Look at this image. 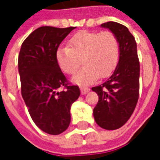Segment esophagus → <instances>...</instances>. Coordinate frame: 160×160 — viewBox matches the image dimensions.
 Returning <instances> with one entry per match:
<instances>
[{"mask_svg": "<svg viewBox=\"0 0 160 160\" xmlns=\"http://www.w3.org/2000/svg\"><path fill=\"white\" fill-rule=\"evenodd\" d=\"M90 91V89L88 88V87H80V92H81V94H87L88 92Z\"/></svg>", "mask_w": 160, "mask_h": 160, "instance_id": "obj_1", "label": "esophagus"}]
</instances>
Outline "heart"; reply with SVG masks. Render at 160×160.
I'll use <instances>...</instances> for the list:
<instances>
[{"label":"heart","mask_w":160,"mask_h":160,"mask_svg":"<svg viewBox=\"0 0 160 160\" xmlns=\"http://www.w3.org/2000/svg\"><path fill=\"white\" fill-rule=\"evenodd\" d=\"M120 44L111 32L81 31L71 37L68 46L56 52L57 65L67 74H73L82 63L85 66L73 78L74 83L87 85L98 78L110 76L118 65Z\"/></svg>","instance_id":"1"}]
</instances>
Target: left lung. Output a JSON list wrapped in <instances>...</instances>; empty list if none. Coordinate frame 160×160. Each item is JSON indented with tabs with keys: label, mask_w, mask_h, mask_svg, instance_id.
I'll list each match as a JSON object with an SVG mask.
<instances>
[{
	"label": "left lung",
	"mask_w": 160,
	"mask_h": 160,
	"mask_svg": "<svg viewBox=\"0 0 160 160\" xmlns=\"http://www.w3.org/2000/svg\"><path fill=\"white\" fill-rule=\"evenodd\" d=\"M101 26L117 36L120 56L112 75L102 85L92 88L98 95L93 117L99 127L114 130L127 122L135 109L140 90V62L135 39L126 26L113 21Z\"/></svg>",
	"instance_id": "1"
}]
</instances>
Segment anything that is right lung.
I'll list each match as a JSON object with an SVG mask.
<instances>
[{
  "instance_id": "obj_1",
  "label": "right lung",
  "mask_w": 160,
  "mask_h": 160,
  "mask_svg": "<svg viewBox=\"0 0 160 160\" xmlns=\"http://www.w3.org/2000/svg\"><path fill=\"white\" fill-rule=\"evenodd\" d=\"M74 28L41 26L26 38L19 51L23 99L37 126L54 135L68 128L70 108L80 94L78 86L68 83L56 60L60 43ZM60 87L64 90L60 91Z\"/></svg>"
}]
</instances>
